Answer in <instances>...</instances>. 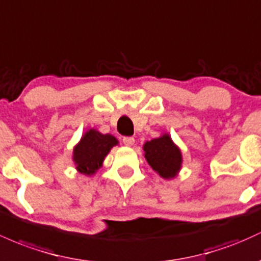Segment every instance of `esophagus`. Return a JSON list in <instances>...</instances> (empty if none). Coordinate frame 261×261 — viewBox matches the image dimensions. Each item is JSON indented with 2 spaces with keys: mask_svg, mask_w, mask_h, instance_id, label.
Wrapping results in <instances>:
<instances>
[{
  "mask_svg": "<svg viewBox=\"0 0 261 261\" xmlns=\"http://www.w3.org/2000/svg\"><path fill=\"white\" fill-rule=\"evenodd\" d=\"M122 142H124L125 146H134V144H135V139H134V137H124V139H122Z\"/></svg>",
  "mask_w": 261,
  "mask_h": 261,
  "instance_id": "obj_1",
  "label": "esophagus"
}]
</instances>
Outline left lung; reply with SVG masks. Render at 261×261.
Here are the masks:
<instances>
[{
	"label": "left lung",
	"mask_w": 261,
	"mask_h": 261,
	"mask_svg": "<svg viewBox=\"0 0 261 261\" xmlns=\"http://www.w3.org/2000/svg\"><path fill=\"white\" fill-rule=\"evenodd\" d=\"M145 159L162 178L172 179L182 168V152L168 134L146 141L144 145Z\"/></svg>",
	"instance_id": "obj_1"
}]
</instances>
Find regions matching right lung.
I'll list each match as a JSON object with an SVG mask.
<instances>
[{
    "mask_svg": "<svg viewBox=\"0 0 261 261\" xmlns=\"http://www.w3.org/2000/svg\"><path fill=\"white\" fill-rule=\"evenodd\" d=\"M116 145H119V141L115 136L110 134L104 135L95 128L88 130L73 148V161L76 171L85 176H93Z\"/></svg>",
    "mask_w": 261,
    "mask_h": 261,
    "instance_id": "right-lung-1",
    "label": "right lung"
}]
</instances>
